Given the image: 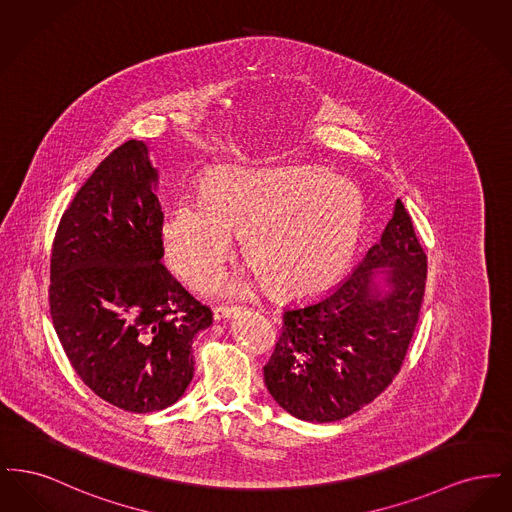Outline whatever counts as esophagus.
Returning a JSON list of instances; mask_svg holds the SVG:
<instances>
[{"instance_id":"esophagus-1","label":"esophagus","mask_w":512,"mask_h":512,"mask_svg":"<svg viewBox=\"0 0 512 512\" xmlns=\"http://www.w3.org/2000/svg\"><path fill=\"white\" fill-rule=\"evenodd\" d=\"M238 311H240V307H226V305H219V307H215L213 317H215V320H222V318H230L232 315H236Z\"/></svg>"}]
</instances>
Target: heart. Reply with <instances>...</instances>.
<instances>
[{
	"instance_id": "obj_1",
	"label": "heart",
	"mask_w": 512,
	"mask_h": 512,
	"mask_svg": "<svg viewBox=\"0 0 512 512\" xmlns=\"http://www.w3.org/2000/svg\"><path fill=\"white\" fill-rule=\"evenodd\" d=\"M363 199L345 178L313 167L219 169L201 182V199L180 197L163 220L165 261L184 282H213L240 234L245 261L268 290L303 295L330 286L361 234ZM234 292L245 278L230 282Z\"/></svg>"
}]
</instances>
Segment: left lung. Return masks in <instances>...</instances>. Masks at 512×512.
I'll return each instance as SVG.
<instances>
[{
    "label": "left lung",
    "mask_w": 512,
    "mask_h": 512,
    "mask_svg": "<svg viewBox=\"0 0 512 512\" xmlns=\"http://www.w3.org/2000/svg\"><path fill=\"white\" fill-rule=\"evenodd\" d=\"M391 266L388 293L375 268ZM428 257L401 199L380 244L336 290L290 307L265 365L274 401L309 422H336L372 403L399 374L426 288Z\"/></svg>",
    "instance_id": "obj_1"
}]
</instances>
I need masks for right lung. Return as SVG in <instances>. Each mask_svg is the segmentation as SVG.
<instances>
[{
    "instance_id": "right-lung-1",
    "label": "right lung",
    "mask_w": 512,
    "mask_h": 512,
    "mask_svg": "<svg viewBox=\"0 0 512 512\" xmlns=\"http://www.w3.org/2000/svg\"><path fill=\"white\" fill-rule=\"evenodd\" d=\"M146 144L113 149L59 220L49 315L78 378L128 413L176 403L194 378L192 341L213 313L161 263L163 213Z\"/></svg>"
}]
</instances>
